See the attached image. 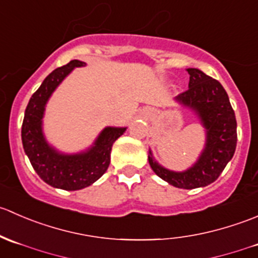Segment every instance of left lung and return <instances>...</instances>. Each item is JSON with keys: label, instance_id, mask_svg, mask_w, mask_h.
<instances>
[{"label": "left lung", "instance_id": "8db88e82", "mask_svg": "<svg viewBox=\"0 0 258 258\" xmlns=\"http://www.w3.org/2000/svg\"><path fill=\"white\" fill-rule=\"evenodd\" d=\"M188 90L176 97L182 105L194 108L207 130V142L194 167L173 172L161 167L148 156L153 172L172 186L192 189L212 183L232 158L237 144V122L227 92L217 80L197 69H187Z\"/></svg>", "mask_w": 258, "mask_h": 258}]
</instances>
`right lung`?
<instances>
[{
  "instance_id": "1",
  "label": "right lung",
  "mask_w": 258,
  "mask_h": 258,
  "mask_svg": "<svg viewBox=\"0 0 258 258\" xmlns=\"http://www.w3.org/2000/svg\"><path fill=\"white\" fill-rule=\"evenodd\" d=\"M85 62L74 59L58 67L46 77L32 95L22 122V144L33 170L46 183L56 188L76 191L97 181L110 166L113 142L126 131L124 127H107L101 132L95 146L79 155H61L49 147L42 135V117L45 105L61 81Z\"/></svg>"
}]
</instances>
